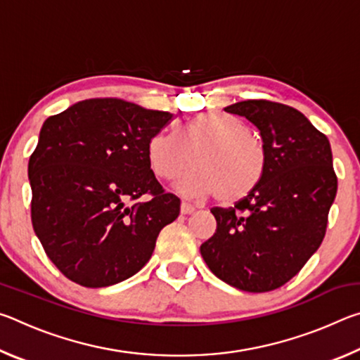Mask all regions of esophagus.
Segmentation results:
<instances>
[{"label": "esophagus", "instance_id": "1", "mask_svg": "<svg viewBox=\"0 0 360 360\" xmlns=\"http://www.w3.org/2000/svg\"><path fill=\"white\" fill-rule=\"evenodd\" d=\"M193 211H195V208H193L191 203H187V202H182L181 203V212H182V214H192Z\"/></svg>", "mask_w": 360, "mask_h": 360}]
</instances>
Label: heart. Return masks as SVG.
<instances>
[{
	"mask_svg": "<svg viewBox=\"0 0 360 360\" xmlns=\"http://www.w3.org/2000/svg\"><path fill=\"white\" fill-rule=\"evenodd\" d=\"M148 160L163 181L179 178L193 162L195 168L179 182V191L187 197L216 195L219 202L230 205L259 187L266 173L268 150L245 122L206 111L193 115L178 130L155 133L148 143Z\"/></svg>",
	"mask_w": 360,
	"mask_h": 360,
	"instance_id": "heart-1",
	"label": "heart"
}]
</instances>
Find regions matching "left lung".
Listing matches in <instances>:
<instances>
[{
    "instance_id": "left-lung-1",
    "label": "left lung",
    "mask_w": 360,
    "mask_h": 360,
    "mask_svg": "<svg viewBox=\"0 0 360 360\" xmlns=\"http://www.w3.org/2000/svg\"><path fill=\"white\" fill-rule=\"evenodd\" d=\"M259 130L268 150L264 179L231 208H212L217 227L200 246L206 265L233 288L268 292L294 278L326 236L337 195L327 136L297 109L268 100L224 108Z\"/></svg>"
}]
</instances>
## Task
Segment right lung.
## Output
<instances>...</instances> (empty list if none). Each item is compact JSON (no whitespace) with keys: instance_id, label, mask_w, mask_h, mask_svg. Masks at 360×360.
<instances>
[{"instance_id":"add662e5","label":"right lung","mask_w":360,"mask_h":360,"mask_svg":"<svg viewBox=\"0 0 360 360\" xmlns=\"http://www.w3.org/2000/svg\"><path fill=\"white\" fill-rule=\"evenodd\" d=\"M173 120L120 98H90L51 115L28 162L32 222L47 257L72 283L106 288L138 273L181 211L148 160Z\"/></svg>"}]
</instances>
